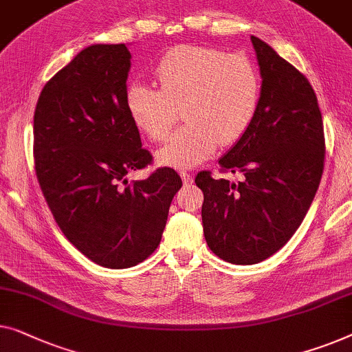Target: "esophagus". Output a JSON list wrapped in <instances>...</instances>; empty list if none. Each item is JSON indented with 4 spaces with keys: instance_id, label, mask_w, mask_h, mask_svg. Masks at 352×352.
<instances>
[{
    "instance_id": "34e87169",
    "label": "esophagus",
    "mask_w": 352,
    "mask_h": 352,
    "mask_svg": "<svg viewBox=\"0 0 352 352\" xmlns=\"http://www.w3.org/2000/svg\"><path fill=\"white\" fill-rule=\"evenodd\" d=\"M181 179H182V182H184L186 186H190L192 182H193L192 175H190V173H187V171H181Z\"/></svg>"
}]
</instances>
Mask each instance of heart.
<instances>
[{
    "label": "heart",
    "mask_w": 352,
    "mask_h": 352,
    "mask_svg": "<svg viewBox=\"0 0 352 352\" xmlns=\"http://www.w3.org/2000/svg\"><path fill=\"white\" fill-rule=\"evenodd\" d=\"M159 89L133 82L124 103L130 120L154 142L166 140L177 120L187 124L157 152L160 165L186 170L205 162L219 144L246 135L261 101V78L246 57L211 47L177 45L154 69Z\"/></svg>",
    "instance_id": "heart-1"
}]
</instances>
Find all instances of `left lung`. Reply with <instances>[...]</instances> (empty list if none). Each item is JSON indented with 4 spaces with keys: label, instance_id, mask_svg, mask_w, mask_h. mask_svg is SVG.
<instances>
[{
    "label": "left lung",
    "instance_id": "1",
    "mask_svg": "<svg viewBox=\"0 0 352 352\" xmlns=\"http://www.w3.org/2000/svg\"><path fill=\"white\" fill-rule=\"evenodd\" d=\"M262 76L252 125L219 160L243 181L195 176L203 190L205 239L222 261L258 263L286 244L311 206L324 171L325 138L308 79L267 43L251 36Z\"/></svg>",
    "mask_w": 352,
    "mask_h": 352
}]
</instances>
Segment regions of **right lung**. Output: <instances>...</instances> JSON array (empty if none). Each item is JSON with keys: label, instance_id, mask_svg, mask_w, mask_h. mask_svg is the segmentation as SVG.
<instances>
[{"label": "right lung", "instance_id": "right-lung-1", "mask_svg": "<svg viewBox=\"0 0 352 352\" xmlns=\"http://www.w3.org/2000/svg\"><path fill=\"white\" fill-rule=\"evenodd\" d=\"M130 58L125 44L84 49L44 85L33 120L34 170L55 222L85 257L116 270L155 251L182 186L173 168L126 181L152 164L124 103Z\"/></svg>", "mask_w": 352, "mask_h": 352}]
</instances>
